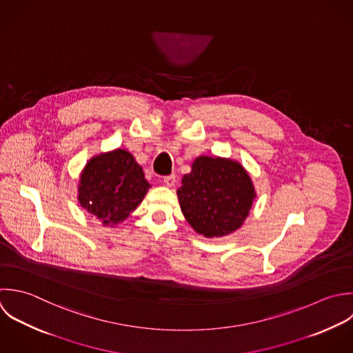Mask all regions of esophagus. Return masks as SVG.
<instances>
[{"instance_id": "1", "label": "esophagus", "mask_w": 353, "mask_h": 353, "mask_svg": "<svg viewBox=\"0 0 353 353\" xmlns=\"http://www.w3.org/2000/svg\"><path fill=\"white\" fill-rule=\"evenodd\" d=\"M163 183H165L168 187H173L174 183H176V174L165 176V177H163Z\"/></svg>"}]
</instances>
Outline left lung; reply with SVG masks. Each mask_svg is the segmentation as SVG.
I'll return each instance as SVG.
<instances>
[{"mask_svg": "<svg viewBox=\"0 0 353 353\" xmlns=\"http://www.w3.org/2000/svg\"><path fill=\"white\" fill-rule=\"evenodd\" d=\"M191 227L206 238L238 230L249 214L254 188L246 170L234 161L199 157L177 190Z\"/></svg>", "mask_w": 353, "mask_h": 353, "instance_id": "left-lung-1", "label": "left lung"}]
</instances>
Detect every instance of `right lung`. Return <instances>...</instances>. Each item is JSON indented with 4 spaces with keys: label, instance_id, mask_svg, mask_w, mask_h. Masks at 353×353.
I'll return each instance as SVG.
<instances>
[{
    "label": "right lung",
    "instance_id": "right-lung-1",
    "mask_svg": "<svg viewBox=\"0 0 353 353\" xmlns=\"http://www.w3.org/2000/svg\"><path fill=\"white\" fill-rule=\"evenodd\" d=\"M150 184L132 154L115 150L92 158L79 180L82 208L107 224L125 220L143 201Z\"/></svg>",
    "mask_w": 353,
    "mask_h": 353
}]
</instances>
